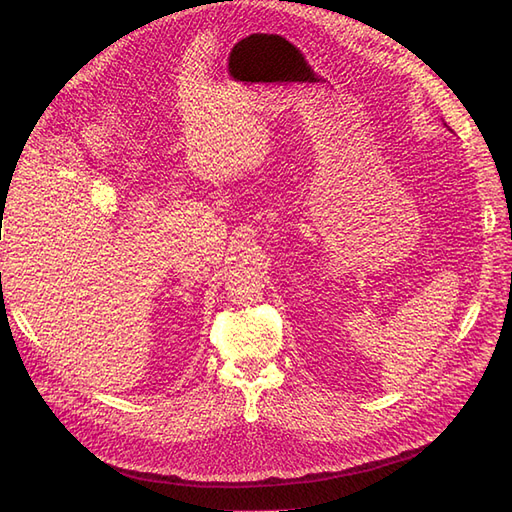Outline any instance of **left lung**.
Wrapping results in <instances>:
<instances>
[{
  "label": "left lung",
  "instance_id": "obj_1",
  "mask_svg": "<svg viewBox=\"0 0 512 512\" xmlns=\"http://www.w3.org/2000/svg\"><path fill=\"white\" fill-rule=\"evenodd\" d=\"M443 125H445V127H448V123H443ZM450 131H452V129H450Z\"/></svg>",
  "mask_w": 512,
  "mask_h": 512
}]
</instances>
